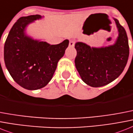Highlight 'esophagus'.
Instances as JSON below:
<instances>
[{"instance_id": "esophagus-1", "label": "esophagus", "mask_w": 133, "mask_h": 133, "mask_svg": "<svg viewBox=\"0 0 133 133\" xmlns=\"http://www.w3.org/2000/svg\"><path fill=\"white\" fill-rule=\"evenodd\" d=\"M74 44H75V40L74 39H71L70 41V43H69V46L70 47H73L74 46Z\"/></svg>"}]
</instances>
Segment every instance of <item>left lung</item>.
Masks as SVG:
<instances>
[{"mask_svg":"<svg viewBox=\"0 0 133 133\" xmlns=\"http://www.w3.org/2000/svg\"><path fill=\"white\" fill-rule=\"evenodd\" d=\"M113 19L118 30L113 45L94 48L83 42L75 44V66L83 81L91 87H102L111 83L122 73L128 61L129 46L126 32L119 21Z\"/></svg>","mask_w":133,"mask_h":133,"instance_id":"8db88e82","label":"left lung"}]
</instances>
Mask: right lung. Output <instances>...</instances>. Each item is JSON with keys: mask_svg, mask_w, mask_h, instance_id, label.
<instances>
[{"mask_svg": "<svg viewBox=\"0 0 133 133\" xmlns=\"http://www.w3.org/2000/svg\"><path fill=\"white\" fill-rule=\"evenodd\" d=\"M42 18L37 14L19 18L9 31L4 46L7 70L18 85L29 90L41 89L49 83L69 44L68 39L50 45L28 36L26 26Z\"/></svg>", "mask_w": 133, "mask_h": 133, "instance_id": "add662e5", "label": "right lung"}]
</instances>
